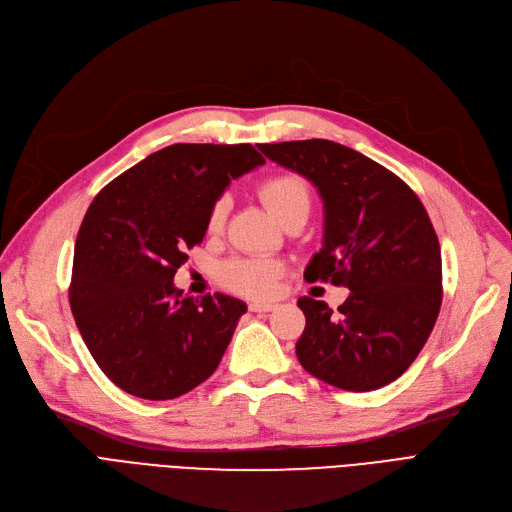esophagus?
Returning <instances> with one entry per match:
<instances>
[{"mask_svg": "<svg viewBox=\"0 0 512 512\" xmlns=\"http://www.w3.org/2000/svg\"><path fill=\"white\" fill-rule=\"evenodd\" d=\"M274 307H276L274 303H251L249 305L251 311H259V314H261V311H272Z\"/></svg>", "mask_w": 512, "mask_h": 512, "instance_id": "obj_1", "label": "esophagus"}]
</instances>
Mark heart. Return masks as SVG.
<instances>
[{"mask_svg":"<svg viewBox=\"0 0 512 512\" xmlns=\"http://www.w3.org/2000/svg\"><path fill=\"white\" fill-rule=\"evenodd\" d=\"M257 194L268 207L276 221H286L295 213L309 211V188L299 175L293 173H276L265 177L257 186ZM228 196H219L209 207L207 213V232L219 234L224 230L226 215H228ZM282 268L280 263L268 257H236L230 259L219 268V280L230 291L261 299L274 293L278 276Z\"/></svg>","mask_w":512,"mask_h":512,"instance_id":"obj_1","label":"heart"}]
</instances>
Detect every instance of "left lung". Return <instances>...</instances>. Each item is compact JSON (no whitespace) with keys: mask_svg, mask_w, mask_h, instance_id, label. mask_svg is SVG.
I'll use <instances>...</instances> for the list:
<instances>
[{"mask_svg":"<svg viewBox=\"0 0 512 512\" xmlns=\"http://www.w3.org/2000/svg\"><path fill=\"white\" fill-rule=\"evenodd\" d=\"M274 163L314 184L324 203L322 249L307 282L347 286L337 314L301 297V366L345 391L393 383L425 347L441 307V251L418 196L395 173L330 140L261 144Z\"/></svg>","mask_w":512,"mask_h":512,"instance_id":"1","label":"left lung"}]
</instances>
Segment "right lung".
<instances>
[{
	"label": "right lung",
	"mask_w": 512,
	"mask_h": 512,
	"mask_svg": "<svg viewBox=\"0 0 512 512\" xmlns=\"http://www.w3.org/2000/svg\"><path fill=\"white\" fill-rule=\"evenodd\" d=\"M265 159L251 144H173L104 186L75 242L69 301L100 370L142 399L207 381L247 303L182 295L173 276L207 234L213 201Z\"/></svg>",
	"instance_id": "add662e5"
}]
</instances>
